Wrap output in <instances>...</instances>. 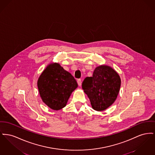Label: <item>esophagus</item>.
<instances>
[{
  "mask_svg": "<svg viewBox=\"0 0 155 155\" xmlns=\"http://www.w3.org/2000/svg\"><path fill=\"white\" fill-rule=\"evenodd\" d=\"M77 83H78V85L79 86H81V79H78L77 80Z\"/></svg>",
  "mask_w": 155,
  "mask_h": 155,
  "instance_id": "1",
  "label": "esophagus"
}]
</instances>
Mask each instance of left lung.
<instances>
[{"instance_id": "left-lung-1", "label": "left lung", "mask_w": 155, "mask_h": 155, "mask_svg": "<svg viewBox=\"0 0 155 155\" xmlns=\"http://www.w3.org/2000/svg\"><path fill=\"white\" fill-rule=\"evenodd\" d=\"M120 87L118 74L107 65L97 67L92 77H86L82 89L88 97L92 108L101 111L108 108L117 98Z\"/></svg>"}]
</instances>
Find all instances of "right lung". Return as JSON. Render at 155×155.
I'll return each mask as SVG.
<instances>
[{
  "label": "right lung",
  "instance_id": "obj_1",
  "mask_svg": "<svg viewBox=\"0 0 155 155\" xmlns=\"http://www.w3.org/2000/svg\"><path fill=\"white\" fill-rule=\"evenodd\" d=\"M37 86L43 101L51 109L59 110L65 107L78 84L70 73L60 64L53 63L41 74Z\"/></svg>",
  "mask_w": 155,
  "mask_h": 155
}]
</instances>
